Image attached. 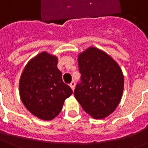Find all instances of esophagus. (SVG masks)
<instances>
[{"label":"esophagus","instance_id":"obj_1","mask_svg":"<svg viewBox=\"0 0 148 148\" xmlns=\"http://www.w3.org/2000/svg\"><path fill=\"white\" fill-rule=\"evenodd\" d=\"M70 86H71V88L72 89V90L74 91V87H75V82H72L71 84H70Z\"/></svg>","mask_w":148,"mask_h":148}]
</instances>
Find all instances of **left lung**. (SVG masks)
Wrapping results in <instances>:
<instances>
[{
    "label": "left lung",
    "mask_w": 148,
    "mask_h": 148,
    "mask_svg": "<svg viewBox=\"0 0 148 148\" xmlns=\"http://www.w3.org/2000/svg\"><path fill=\"white\" fill-rule=\"evenodd\" d=\"M81 82L74 97L94 119H103L117 107L124 90V75L117 62L106 52L89 47L78 55Z\"/></svg>",
    "instance_id": "1"
}]
</instances>
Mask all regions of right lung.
<instances>
[{
  "label": "right lung",
  "mask_w": 148,
  "mask_h": 148,
  "mask_svg": "<svg viewBox=\"0 0 148 148\" xmlns=\"http://www.w3.org/2000/svg\"><path fill=\"white\" fill-rule=\"evenodd\" d=\"M57 63L56 56L41 52L27 62L20 79L22 102L32 114L43 121L57 116L65 100L73 93L63 82Z\"/></svg>",
  "instance_id": "right-lung-1"
}]
</instances>
